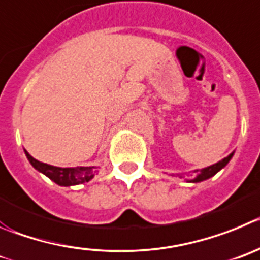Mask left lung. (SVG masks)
Masks as SVG:
<instances>
[{"label":"left lung","mask_w":260,"mask_h":260,"mask_svg":"<svg viewBox=\"0 0 260 260\" xmlns=\"http://www.w3.org/2000/svg\"><path fill=\"white\" fill-rule=\"evenodd\" d=\"M232 156H233V153L229 154L228 156H225L224 159H221L220 162L215 163V165L209 166V167H206V168H202V170H196L194 172L197 174V176L194 177L193 180H190V182H200V181H203V180H207L210 179V177H212L215 174H217L221 168H224L226 165H228V162L232 159Z\"/></svg>","instance_id":"obj_1"}]
</instances>
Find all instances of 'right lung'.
Instances as JSON below:
<instances>
[{"label":"right lung","instance_id":"obj_1","mask_svg":"<svg viewBox=\"0 0 260 260\" xmlns=\"http://www.w3.org/2000/svg\"><path fill=\"white\" fill-rule=\"evenodd\" d=\"M25 155H27L28 160L36 168L39 172L48 176L49 179L53 180L55 184L60 186H71V185H79V184H84L88 182L94 177L95 172H97V167L92 166V167H72V168H62L55 167V166L46 165V163L39 162L37 159L29 155L27 150H24Z\"/></svg>","mask_w":260,"mask_h":260}]
</instances>
